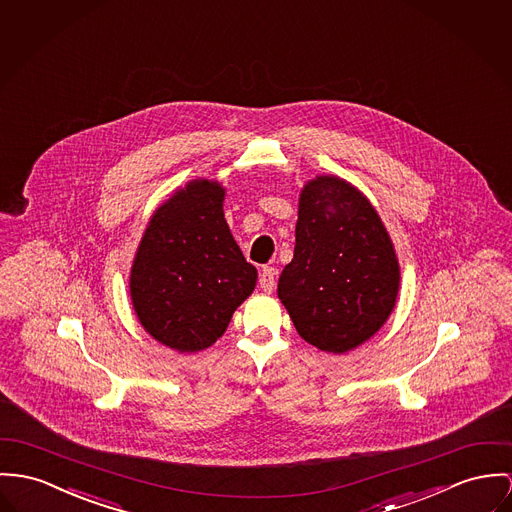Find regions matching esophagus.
I'll return each instance as SVG.
<instances>
[{
    "mask_svg": "<svg viewBox=\"0 0 512 512\" xmlns=\"http://www.w3.org/2000/svg\"><path fill=\"white\" fill-rule=\"evenodd\" d=\"M259 284L265 292H273L276 286V269L275 267H263L261 275H259Z\"/></svg>",
    "mask_w": 512,
    "mask_h": 512,
    "instance_id": "obj_1",
    "label": "esophagus"
}]
</instances>
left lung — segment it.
<instances>
[{"label": "left lung", "mask_w": 512, "mask_h": 512, "mask_svg": "<svg viewBox=\"0 0 512 512\" xmlns=\"http://www.w3.org/2000/svg\"><path fill=\"white\" fill-rule=\"evenodd\" d=\"M397 288L394 247L372 204L337 177L308 183L294 259L278 278L300 337L327 353L351 351L384 325Z\"/></svg>", "instance_id": "left-lung-1"}]
</instances>
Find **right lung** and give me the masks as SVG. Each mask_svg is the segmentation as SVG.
<instances>
[{"label": "right lung", "mask_w": 512, "mask_h": 512, "mask_svg": "<svg viewBox=\"0 0 512 512\" xmlns=\"http://www.w3.org/2000/svg\"><path fill=\"white\" fill-rule=\"evenodd\" d=\"M218 183L193 181L152 216L138 247L130 296L138 319L159 343L195 353L224 335L253 292L257 269L232 236Z\"/></svg>", "instance_id": "1"}]
</instances>
